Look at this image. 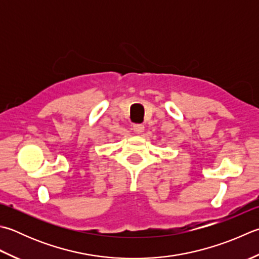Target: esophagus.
Here are the masks:
<instances>
[{"instance_id": "34e87169", "label": "esophagus", "mask_w": 259, "mask_h": 259, "mask_svg": "<svg viewBox=\"0 0 259 259\" xmlns=\"http://www.w3.org/2000/svg\"><path fill=\"white\" fill-rule=\"evenodd\" d=\"M133 129L136 134H141V133H144L145 126H144V124H134Z\"/></svg>"}]
</instances>
